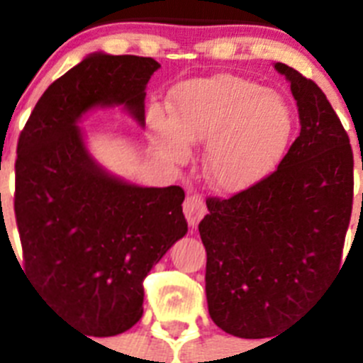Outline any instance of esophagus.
<instances>
[{
  "mask_svg": "<svg viewBox=\"0 0 363 363\" xmlns=\"http://www.w3.org/2000/svg\"><path fill=\"white\" fill-rule=\"evenodd\" d=\"M184 215L188 218V224L191 228H195L201 222V218L206 215V204L204 199L197 194H189L184 201Z\"/></svg>",
  "mask_w": 363,
  "mask_h": 363,
  "instance_id": "obj_1",
  "label": "esophagus"
}]
</instances>
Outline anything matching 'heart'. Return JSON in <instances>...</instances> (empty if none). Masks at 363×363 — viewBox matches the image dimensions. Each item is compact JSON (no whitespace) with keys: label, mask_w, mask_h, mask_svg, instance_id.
<instances>
[{"label":"heart","mask_w":363,"mask_h":363,"mask_svg":"<svg viewBox=\"0 0 363 363\" xmlns=\"http://www.w3.org/2000/svg\"><path fill=\"white\" fill-rule=\"evenodd\" d=\"M159 150L184 162L189 143L208 141L206 177L222 191H240L275 168L293 130L291 110L279 94L231 74L191 81L172 97V116L150 112Z\"/></svg>","instance_id":"1"}]
</instances>
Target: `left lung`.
<instances>
[{"label":"left lung","instance_id":"obj_1","mask_svg":"<svg viewBox=\"0 0 363 363\" xmlns=\"http://www.w3.org/2000/svg\"><path fill=\"white\" fill-rule=\"evenodd\" d=\"M300 133L279 168L230 199L208 197L199 224L211 320L238 338H267L335 277L352 210L349 135L318 84L284 63Z\"/></svg>","mask_w":363,"mask_h":363}]
</instances>
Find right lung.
<instances>
[{
	"label": "right lung",
	"instance_id": "right-lung-1",
	"mask_svg": "<svg viewBox=\"0 0 363 363\" xmlns=\"http://www.w3.org/2000/svg\"><path fill=\"white\" fill-rule=\"evenodd\" d=\"M161 65L90 54L39 97L19 133L14 211L28 280L68 324L92 336L143 316V280L188 231L184 189L141 188L104 172L77 121L123 104L145 125V88Z\"/></svg>",
	"mask_w": 363,
	"mask_h": 363
}]
</instances>
